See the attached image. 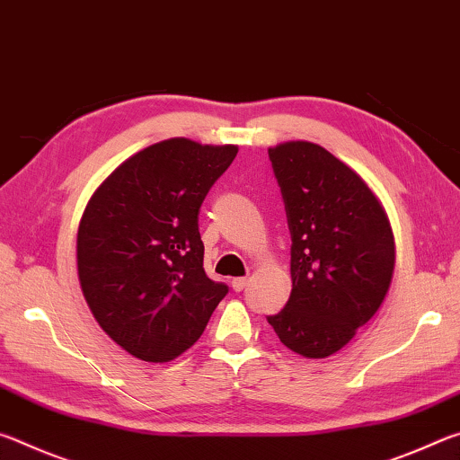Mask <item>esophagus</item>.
<instances>
[{"mask_svg": "<svg viewBox=\"0 0 460 460\" xmlns=\"http://www.w3.org/2000/svg\"><path fill=\"white\" fill-rule=\"evenodd\" d=\"M245 286H247V278H233L231 288H233V290H235V292H241Z\"/></svg>", "mask_w": 460, "mask_h": 460, "instance_id": "obj_1", "label": "esophagus"}]
</instances>
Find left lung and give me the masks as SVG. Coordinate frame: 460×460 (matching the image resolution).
Instances as JSON below:
<instances>
[{
	"label": "left lung",
	"instance_id": "obj_1",
	"mask_svg": "<svg viewBox=\"0 0 460 460\" xmlns=\"http://www.w3.org/2000/svg\"><path fill=\"white\" fill-rule=\"evenodd\" d=\"M290 229L292 292L268 316L278 339L310 359L347 345L377 313L394 274V235L376 194L324 147H270Z\"/></svg>",
	"mask_w": 460,
	"mask_h": 460
}]
</instances>
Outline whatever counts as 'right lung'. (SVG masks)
<instances>
[{"instance_id":"obj_1","label":"right lung","mask_w":460,"mask_h":460,"mask_svg":"<svg viewBox=\"0 0 460 460\" xmlns=\"http://www.w3.org/2000/svg\"><path fill=\"white\" fill-rule=\"evenodd\" d=\"M237 146L172 137L115 168L84 208L76 261L101 329L137 359H174L229 288L202 268L199 213Z\"/></svg>"}]
</instances>
